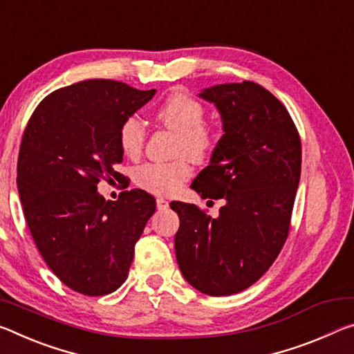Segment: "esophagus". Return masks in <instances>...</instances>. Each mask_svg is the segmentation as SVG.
<instances>
[{
  "label": "esophagus",
  "instance_id": "34e87169",
  "mask_svg": "<svg viewBox=\"0 0 354 354\" xmlns=\"http://www.w3.org/2000/svg\"><path fill=\"white\" fill-rule=\"evenodd\" d=\"M156 203H157V207H159V209H167V207L170 206V201L165 200V198H162V197L157 198Z\"/></svg>",
  "mask_w": 354,
  "mask_h": 354
}]
</instances>
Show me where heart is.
I'll return each instance as SVG.
<instances>
[{
  "instance_id": "b5f03b06",
  "label": "heart",
  "mask_w": 354,
  "mask_h": 354,
  "mask_svg": "<svg viewBox=\"0 0 354 354\" xmlns=\"http://www.w3.org/2000/svg\"><path fill=\"white\" fill-rule=\"evenodd\" d=\"M205 106L184 93H175L156 110V120L168 131L176 133L175 153L184 156L170 164H145L137 168L136 183L156 195H171L187 181L192 168L189 159L203 162L209 159L217 145L214 127L205 122ZM145 127L137 118H127L120 129L122 153L131 159L142 154Z\"/></svg>"
}]
</instances>
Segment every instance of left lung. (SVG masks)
<instances>
[{
  "instance_id": "left-lung-1",
  "label": "left lung",
  "mask_w": 354,
  "mask_h": 354,
  "mask_svg": "<svg viewBox=\"0 0 354 354\" xmlns=\"http://www.w3.org/2000/svg\"><path fill=\"white\" fill-rule=\"evenodd\" d=\"M198 96L216 105L223 136L192 187L225 201L212 218L171 201L179 216L178 266L209 296L239 293L255 283L282 250L301 176V138L283 104L254 82L223 83Z\"/></svg>"
}]
</instances>
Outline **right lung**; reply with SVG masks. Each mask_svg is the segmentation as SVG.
<instances>
[{
    "label": "right lung",
    "instance_id": "obj_1",
    "mask_svg": "<svg viewBox=\"0 0 354 354\" xmlns=\"http://www.w3.org/2000/svg\"><path fill=\"white\" fill-rule=\"evenodd\" d=\"M154 94L94 78L48 94L28 121L17 162L25 218L47 266L77 293L102 296L124 283L156 211L142 189L116 201L97 192L100 179L124 178L120 129Z\"/></svg>",
    "mask_w": 354,
    "mask_h": 354
}]
</instances>
